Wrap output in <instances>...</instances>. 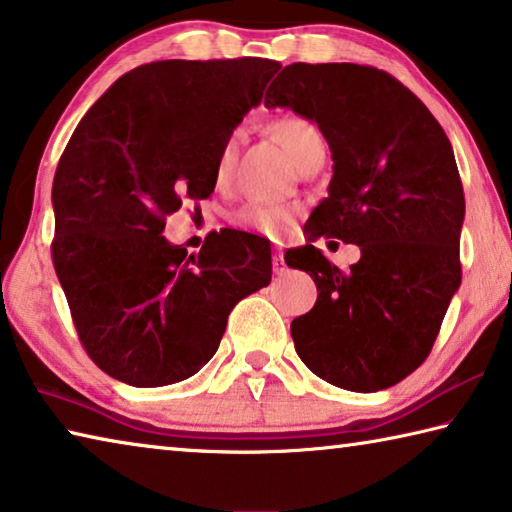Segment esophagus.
Listing matches in <instances>:
<instances>
[{
    "instance_id": "obj_1",
    "label": "esophagus",
    "mask_w": 512,
    "mask_h": 512,
    "mask_svg": "<svg viewBox=\"0 0 512 512\" xmlns=\"http://www.w3.org/2000/svg\"><path fill=\"white\" fill-rule=\"evenodd\" d=\"M272 265H274V272L276 274H283L286 272V261H283V251L276 249L274 256H272Z\"/></svg>"
}]
</instances>
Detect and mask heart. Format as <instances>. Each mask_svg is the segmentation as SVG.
Segmentation results:
<instances>
[{
	"mask_svg": "<svg viewBox=\"0 0 512 512\" xmlns=\"http://www.w3.org/2000/svg\"><path fill=\"white\" fill-rule=\"evenodd\" d=\"M270 131L272 140L279 142L283 147V152L288 154L292 165L301 170L304 163L311 158L315 152L324 149V140L320 129L315 127L311 120H304V117L297 115H283L276 117V120L270 122ZM238 145H240V133L233 131L229 138L222 142L220 154H217L215 161V181L224 183L229 179L231 167L236 163V154H238ZM292 208L288 206H276V204H261V201H251V204H245L240 211L233 215V222L242 229L263 233V236H279L283 229L290 224L292 220Z\"/></svg>",
	"mask_w": 512,
	"mask_h": 512,
	"instance_id": "1",
	"label": "heart"
}]
</instances>
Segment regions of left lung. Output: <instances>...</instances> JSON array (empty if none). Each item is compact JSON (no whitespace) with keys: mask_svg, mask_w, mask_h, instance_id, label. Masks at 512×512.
Returning a JSON list of instances; mask_svg holds the SVG:
<instances>
[{"mask_svg":"<svg viewBox=\"0 0 512 512\" xmlns=\"http://www.w3.org/2000/svg\"><path fill=\"white\" fill-rule=\"evenodd\" d=\"M329 142V197L315 206L308 245L286 263L313 276V311L290 324L299 358L326 383L376 392L420 367L460 286L465 195L447 133L388 72L356 63H292L265 92ZM338 237L361 261L338 271L310 245Z\"/></svg>","mask_w":512,"mask_h":512,"instance_id":"left-lung-1","label":"left lung"}]
</instances>
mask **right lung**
<instances>
[{
    "instance_id": "1",
    "label": "right lung",
    "mask_w": 512,
    "mask_h": 512,
    "mask_svg": "<svg viewBox=\"0 0 512 512\" xmlns=\"http://www.w3.org/2000/svg\"><path fill=\"white\" fill-rule=\"evenodd\" d=\"M279 63L156 61L124 74L74 129L52 186V261L81 345L133 388L197 374L233 306L270 286V240L208 233L199 254L163 236L211 197L222 142L261 104Z\"/></svg>"
}]
</instances>
